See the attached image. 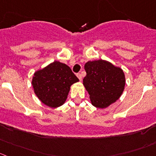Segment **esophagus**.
<instances>
[{
  "instance_id": "1",
  "label": "esophagus",
  "mask_w": 156,
  "mask_h": 156,
  "mask_svg": "<svg viewBox=\"0 0 156 156\" xmlns=\"http://www.w3.org/2000/svg\"><path fill=\"white\" fill-rule=\"evenodd\" d=\"M76 76H77V77H78V78H79V80H82V75H81L80 73H77L76 74Z\"/></svg>"
}]
</instances>
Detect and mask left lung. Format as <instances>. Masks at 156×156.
Returning <instances> with one entry per match:
<instances>
[{
	"mask_svg": "<svg viewBox=\"0 0 156 156\" xmlns=\"http://www.w3.org/2000/svg\"><path fill=\"white\" fill-rule=\"evenodd\" d=\"M84 69L87 76L83 82L93 106L104 109L121 96L126 84L125 74L121 68L99 60L88 61Z\"/></svg>",
	"mask_w": 156,
	"mask_h": 156,
	"instance_id": "8db88e82",
	"label": "left lung"
}]
</instances>
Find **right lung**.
I'll use <instances>...</instances> for the list:
<instances>
[{
    "label": "right lung",
    "instance_id": "1",
    "mask_svg": "<svg viewBox=\"0 0 156 156\" xmlns=\"http://www.w3.org/2000/svg\"><path fill=\"white\" fill-rule=\"evenodd\" d=\"M79 79L65 63L54 61L34 73L32 86L38 99L46 106L57 108L66 101L71 85Z\"/></svg>",
    "mask_w": 156,
    "mask_h": 156
}]
</instances>
